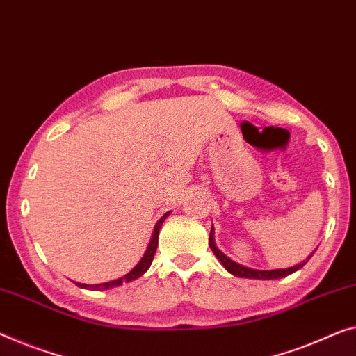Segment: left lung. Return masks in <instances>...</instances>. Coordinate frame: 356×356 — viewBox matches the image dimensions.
<instances>
[{
	"label": "left lung",
	"instance_id": "left-lung-1",
	"mask_svg": "<svg viewBox=\"0 0 356 356\" xmlns=\"http://www.w3.org/2000/svg\"><path fill=\"white\" fill-rule=\"evenodd\" d=\"M209 248L212 249V252H214V256L219 259L220 264L224 265L227 272H230L232 275H235L238 278H251V280H278V278H284L288 277V275L297 272V270L304 267V265L309 262V259L314 256V252L310 254L309 257L305 259V261H302L300 264H296L293 267H288V268H275V270H257V268H249L245 267V265L238 264L235 261H232L230 257H227L224 252L220 251L219 248L216 246V241H214V227H211V233H209Z\"/></svg>",
	"mask_w": 356,
	"mask_h": 356
}]
</instances>
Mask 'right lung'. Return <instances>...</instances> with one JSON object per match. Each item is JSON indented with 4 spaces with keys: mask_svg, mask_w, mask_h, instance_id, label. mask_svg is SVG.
I'll use <instances>...</instances> for the list:
<instances>
[{
    "mask_svg": "<svg viewBox=\"0 0 356 356\" xmlns=\"http://www.w3.org/2000/svg\"><path fill=\"white\" fill-rule=\"evenodd\" d=\"M171 214V211L166 212V214H163V217L160 220L156 222L155 229H153V233H152V238H150V243H148L147 246V251L144 256H142V259L139 261V264L136 265L134 268L131 270V272H127L124 277L121 278H116V280H111V281H107V283H100V284H84V283H76L79 288L83 289H91V291H105V289H110V288H118V286H121L123 283H129V281H134L137 278H140L142 275H144L148 268H150V265L153 262V256H155L156 252V248H158V233H160V229L163 225V222L166 220V217Z\"/></svg>",
    "mask_w": 356,
    "mask_h": 356,
    "instance_id": "add662e5",
    "label": "right lung"
}]
</instances>
